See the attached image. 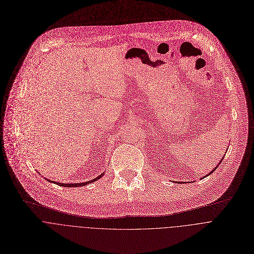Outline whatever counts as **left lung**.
<instances>
[{
	"label": "left lung",
	"mask_w": 254,
	"mask_h": 254,
	"mask_svg": "<svg viewBox=\"0 0 254 254\" xmlns=\"http://www.w3.org/2000/svg\"><path fill=\"white\" fill-rule=\"evenodd\" d=\"M220 163H221V161H220V162H219V163H218V164H217V165H216V166H215V168H214V170H213V171H212V172H211V173H209V175H211V174H212V173H213V172H214V171H215V170H216V168H217V167H218V165H219V164H220ZM209 175H208V176H209ZM206 177H207V176H206Z\"/></svg>",
	"instance_id": "8db88e82"
}]
</instances>
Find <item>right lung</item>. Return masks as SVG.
Masks as SVG:
<instances>
[{
  "label": "right lung",
  "instance_id": "1",
  "mask_svg": "<svg viewBox=\"0 0 254 254\" xmlns=\"http://www.w3.org/2000/svg\"><path fill=\"white\" fill-rule=\"evenodd\" d=\"M102 177H103V174H102L100 177H98V178H96V179H94V180H92V181H90V182L82 183V184H61V183H55V182H53V183H55V184H57V185H59V186H61V187H65V188H77V187H83V186H87V185H89V184H92V183H94V182L100 180V178H102ZM49 182H50V181H49ZM51 182H52V181H51Z\"/></svg>",
  "mask_w": 254,
  "mask_h": 254
}]
</instances>
